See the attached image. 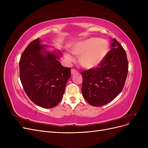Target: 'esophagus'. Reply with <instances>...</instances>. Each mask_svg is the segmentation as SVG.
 Instances as JSON below:
<instances>
[{
    "mask_svg": "<svg viewBox=\"0 0 148 148\" xmlns=\"http://www.w3.org/2000/svg\"><path fill=\"white\" fill-rule=\"evenodd\" d=\"M76 73H77V70H75V69H71V75H75Z\"/></svg>",
    "mask_w": 148,
    "mask_h": 148,
    "instance_id": "1",
    "label": "esophagus"
}]
</instances>
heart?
I'll return each instance as SVG.
<instances>
[{
  "label": "heart",
  "instance_id": "obj_1",
  "mask_svg": "<svg viewBox=\"0 0 148 148\" xmlns=\"http://www.w3.org/2000/svg\"><path fill=\"white\" fill-rule=\"evenodd\" d=\"M71 53L79 57V62L84 69L91 70L99 66L106 59L109 51V44L106 40L91 38L73 44L70 48ZM64 56L68 61L72 60L69 53Z\"/></svg>",
  "mask_w": 148,
  "mask_h": 148
}]
</instances>
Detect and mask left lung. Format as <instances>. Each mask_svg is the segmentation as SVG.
<instances>
[{"label":"left lung","mask_w":148,"mask_h":148,"mask_svg":"<svg viewBox=\"0 0 148 148\" xmlns=\"http://www.w3.org/2000/svg\"><path fill=\"white\" fill-rule=\"evenodd\" d=\"M99 67L82 72V95L89 104L100 107L114 100L122 91L128 64L127 53L115 38Z\"/></svg>","instance_id":"1"}]
</instances>
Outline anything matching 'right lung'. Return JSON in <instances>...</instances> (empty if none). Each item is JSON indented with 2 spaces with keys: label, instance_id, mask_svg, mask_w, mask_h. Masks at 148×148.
<instances>
[{
  "label": "right lung",
  "instance_id": "add662e5",
  "mask_svg": "<svg viewBox=\"0 0 148 148\" xmlns=\"http://www.w3.org/2000/svg\"><path fill=\"white\" fill-rule=\"evenodd\" d=\"M39 38L31 42L20 59V78L24 90L31 101L43 108L56 107L63 97L67 81L70 77L69 67L59 60L62 52Z\"/></svg>",
  "mask_w": 148,
  "mask_h": 148
}]
</instances>
